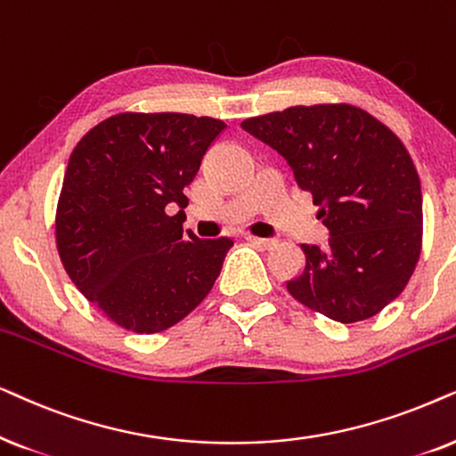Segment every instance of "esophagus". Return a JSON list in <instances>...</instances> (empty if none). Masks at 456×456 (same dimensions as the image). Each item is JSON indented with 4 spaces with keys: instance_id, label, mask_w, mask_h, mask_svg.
Masks as SVG:
<instances>
[{
    "instance_id": "esophagus-1",
    "label": "esophagus",
    "mask_w": 456,
    "mask_h": 456,
    "mask_svg": "<svg viewBox=\"0 0 456 456\" xmlns=\"http://www.w3.org/2000/svg\"><path fill=\"white\" fill-rule=\"evenodd\" d=\"M250 244L263 248V250H269V248L275 246V240H269V238H256V235H248L246 238Z\"/></svg>"
}]
</instances>
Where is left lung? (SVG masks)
<instances>
[{"label": "left lung", "mask_w": 456, "mask_h": 456, "mask_svg": "<svg viewBox=\"0 0 456 456\" xmlns=\"http://www.w3.org/2000/svg\"><path fill=\"white\" fill-rule=\"evenodd\" d=\"M241 126L277 150L330 229L302 244L305 271L288 291L339 323L384 311L406 288L423 241L417 168L396 133L350 104L291 106Z\"/></svg>", "instance_id": "1"}]
</instances>
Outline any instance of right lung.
I'll list each match as a JSON object with an SVG mask.
<instances>
[{
  "mask_svg": "<svg viewBox=\"0 0 456 456\" xmlns=\"http://www.w3.org/2000/svg\"><path fill=\"white\" fill-rule=\"evenodd\" d=\"M223 120L120 112L72 150L56 208V246L72 283L112 323L165 331L202 302L232 238L183 232V190Z\"/></svg>",
  "mask_w": 456,
  "mask_h": 456,
  "instance_id": "add662e5",
  "label": "right lung"
}]
</instances>
